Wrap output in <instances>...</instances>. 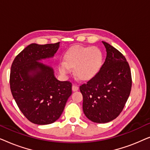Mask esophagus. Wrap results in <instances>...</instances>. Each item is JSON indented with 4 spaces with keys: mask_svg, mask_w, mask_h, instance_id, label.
I'll list each match as a JSON object with an SVG mask.
<instances>
[{
    "mask_svg": "<svg viewBox=\"0 0 150 150\" xmlns=\"http://www.w3.org/2000/svg\"><path fill=\"white\" fill-rule=\"evenodd\" d=\"M71 89H72V91H76L79 90V87L76 85H72V87H71Z\"/></svg>",
    "mask_w": 150,
    "mask_h": 150,
    "instance_id": "esophagus-1",
    "label": "esophagus"
}]
</instances>
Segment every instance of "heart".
I'll list each match as a JSON object with an SVG mask.
<instances>
[{"instance_id": "b5f03b06", "label": "heart", "mask_w": 150, "mask_h": 150, "mask_svg": "<svg viewBox=\"0 0 150 150\" xmlns=\"http://www.w3.org/2000/svg\"><path fill=\"white\" fill-rule=\"evenodd\" d=\"M102 53L98 48L74 46L64 54V62L59 64L61 74L66 76L74 68V74L81 81H89L100 71L102 65Z\"/></svg>"}]
</instances>
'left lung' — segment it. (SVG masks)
<instances>
[{
	"mask_svg": "<svg viewBox=\"0 0 150 150\" xmlns=\"http://www.w3.org/2000/svg\"><path fill=\"white\" fill-rule=\"evenodd\" d=\"M106 57L100 71L80 86L83 109L91 122L100 124L115 120L122 111L132 87L130 68L120 51L105 42Z\"/></svg>",
	"mask_w": 150,
	"mask_h": 150,
	"instance_id": "obj_1",
	"label": "left lung"
}]
</instances>
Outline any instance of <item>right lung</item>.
I'll list each match as a JSON object with an SVG mask.
<instances>
[{"label":"right lung","instance_id":"obj_1","mask_svg":"<svg viewBox=\"0 0 150 150\" xmlns=\"http://www.w3.org/2000/svg\"><path fill=\"white\" fill-rule=\"evenodd\" d=\"M60 42L31 44L16 57L10 72V89L18 108L30 122L46 125L62 114L71 95V83L59 81L49 65L39 62L52 58Z\"/></svg>","mask_w":150,"mask_h":150}]
</instances>
